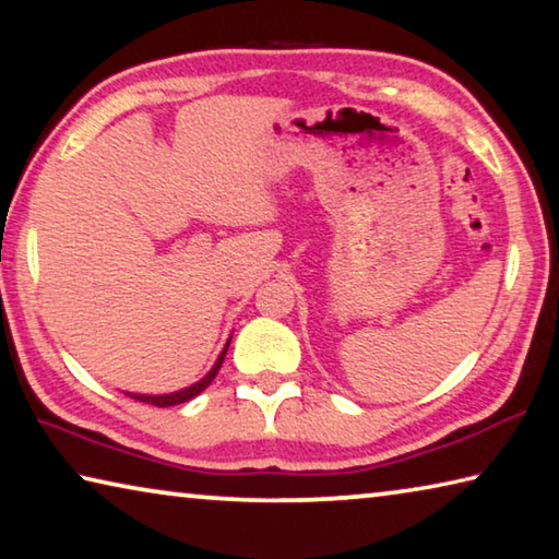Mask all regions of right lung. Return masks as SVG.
Wrapping results in <instances>:
<instances>
[{
	"label": "right lung",
	"mask_w": 559,
	"mask_h": 559,
	"mask_svg": "<svg viewBox=\"0 0 559 559\" xmlns=\"http://www.w3.org/2000/svg\"><path fill=\"white\" fill-rule=\"evenodd\" d=\"M226 349H229V343L224 345L222 355L216 357V362H214L212 370L206 372L200 382H194L192 386H187V390H179V392H173V394H130V392H128V396H132V400H138V402H145V404H155V406H175V404H185V402H189V400H194L197 394L204 392L206 386L212 384L216 372H219Z\"/></svg>",
	"instance_id": "right-lung-1"
}]
</instances>
